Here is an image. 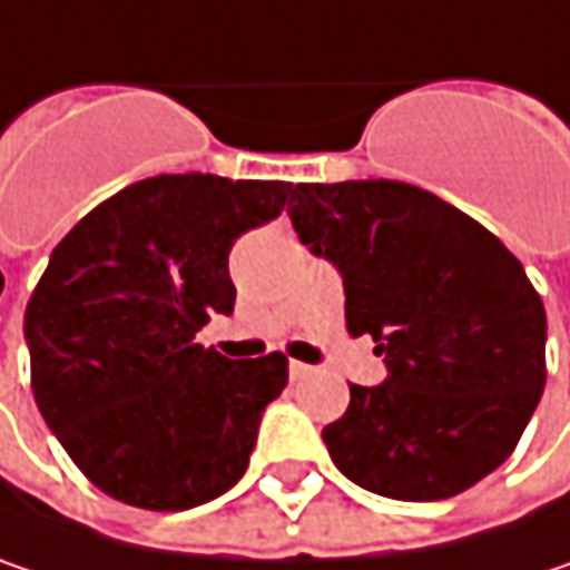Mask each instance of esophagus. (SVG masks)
Segmentation results:
<instances>
[{
  "label": "esophagus",
  "instance_id": "34e87169",
  "mask_svg": "<svg viewBox=\"0 0 570 570\" xmlns=\"http://www.w3.org/2000/svg\"><path fill=\"white\" fill-rule=\"evenodd\" d=\"M288 376H292V380H305V376H311V366H307V363H298V360H292V363H288Z\"/></svg>",
  "mask_w": 570,
  "mask_h": 570
}]
</instances>
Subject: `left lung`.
<instances>
[{"label": "left lung", "instance_id": "left-lung-1", "mask_svg": "<svg viewBox=\"0 0 570 570\" xmlns=\"http://www.w3.org/2000/svg\"><path fill=\"white\" fill-rule=\"evenodd\" d=\"M298 239L344 278L346 331L386 356L324 428L356 487L405 503L464 493L519 444L546 389V307L473 217L402 181L298 184Z\"/></svg>", "mask_w": 570, "mask_h": 570}]
</instances>
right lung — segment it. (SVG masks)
I'll list each match as a JSON object with an SVG mask.
<instances>
[{
  "instance_id": "obj_1",
  "label": "right lung",
  "mask_w": 570,
  "mask_h": 570,
  "mask_svg": "<svg viewBox=\"0 0 570 570\" xmlns=\"http://www.w3.org/2000/svg\"><path fill=\"white\" fill-rule=\"evenodd\" d=\"M292 184L158 175L94 207L51 253L24 307L38 412L106 497L200 507L249 468L288 360L194 344L229 314V249L282 214Z\"/></svg>"
}]
</instances>
